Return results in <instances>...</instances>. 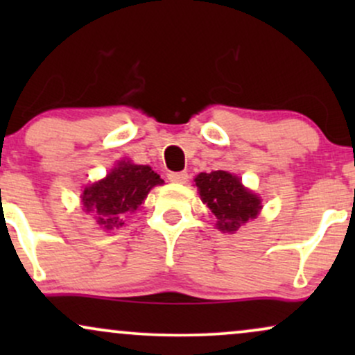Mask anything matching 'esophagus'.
Returning <instances> with one entry per match:
<instances>
[{"mask_svg":"<svg viewBox=\"0 0 355 355\" xmlns=\"http://www.w3.org/2000/svg\"><path fill=\"white\" fill-rule=\"evenodd\" d=\"M166 177H168V180L173 183H185L189 180V173L187 172H170Z\"/></svg>","mask_w":355,"mask_h":355,"instance_id":"obj_1","label":"esophagus"}]
</instances>
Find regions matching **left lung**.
<instances>
[{
  "label": "left lung",
  "instance_id": "1",
  "mask_svg": "<svg viewBox=\"0 0 355 355\" xmlns=\"http://www.w3.org/2000/svg\"><path fill=\"white\" fill-rule=\"evenodd\" d=\"M203 203L217 218L222 232H235L247 220L255 218L262 209L260 198L242 185L239 177L229 172L200 173L195 178Z\"/></svg>",
  "mask_w": 355,
  "mask_h": 355
}]
</instances>
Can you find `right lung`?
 <instances>
[{
	"mask_svg": "<svg viewBox=\"0 0 355 355\" xmlns=\"http://www.w3.org/2000/svg\"><path fill=\"white\" fill-rule=\"evenodd\" d=\"M164 180L148 165L121 162L103 180L87 187L81 202L87 211L95 214L96 223L105 230L125 225V220L138 210L148 191Z\"/></svg>",
	"mask_w": 355,
	"mask_h": 355,
	"instance_id": "right-lung-1",
	"label": "right lung"
}]
</instances>
